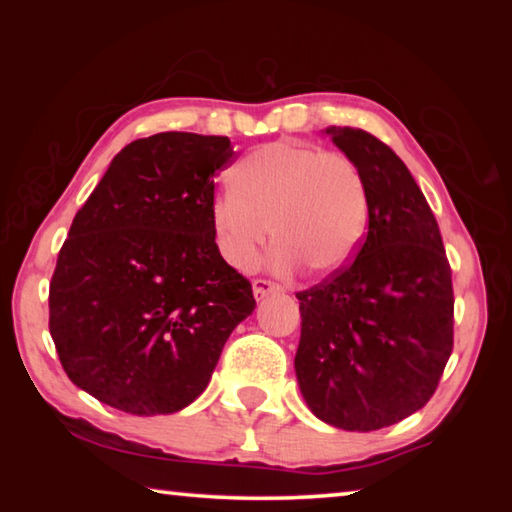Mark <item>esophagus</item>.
<instances>
[{
    "label": "esophagus",
    "instance_id": "obj_1",
    "mask_svg": "<svg viewBox=\"0 0 512 512\" xmlns=\"http://www.w3.org/2000/svg\"><path fill=\"white\" fill-rule=\"evenodd\" d=\"M273 291H282L280 284L266 280V277H255L253 280V293L257 300H262L264 296H268V293H273Z\"/></svg>",
    "mask_w": 512,
    "mask_h": 512
}]
</instances>
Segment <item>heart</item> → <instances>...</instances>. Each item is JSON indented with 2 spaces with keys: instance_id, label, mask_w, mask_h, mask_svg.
Here are the masks:
<instances>
[{
  "instance_id": "1",
  "label": "heart",
  "mask_w": 512,
  "mask_h": 512,
  "mask_svg": "<svg viewBox=\"0 0 512 512\" xmlns=\"http://www.w3.org/2000/svg\"><path fill=\"white\" fill-rule=\"evenodd\" d=\"M368 187L357 162L343 153L275 142L232 169V187L214 196L210 219L221 257L250 268L273 239L271 264L309 273L341 271L368 228Z\"/></svg>"
}]
</instances>
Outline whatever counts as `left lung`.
<instances>
[{
	"label": "left lung",
	"instance_id": "1",
	"mask_svg": "<svg viewBox=\"0 0 512 512\" xmlns=\"http://www.w3.org/2000/svg\"><path fill=\"white\" fill-rule=\"evenodd\" d=\"M327 135L368 187L357 257L296 293V377L311 413L345 431L409 418L436 393L454 348V289L427 198L391 146L361 128Z\"/></svg>",
	"mask_w": 512,
	"mask_h": 512
}]
</instances>
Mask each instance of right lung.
<instances>
[{
	"label": "right lung",
	"mask_w": 512,
	"mask_h": 512,
	"mask_svg": "<svg viewBox=\"0 0 512 512\" xmlns=\"http://www.w3.org/2000/svg\"><path fill=\"white\" fill-rule=\"evenodd\" d=\"M228 137L124 146L76 212L49 284V332L76 386L133 415L176 413L210 384L253 287L219 253L210 205Z\"/></svg>",
	"instance_id": "add662e5"
}]
</instances>
